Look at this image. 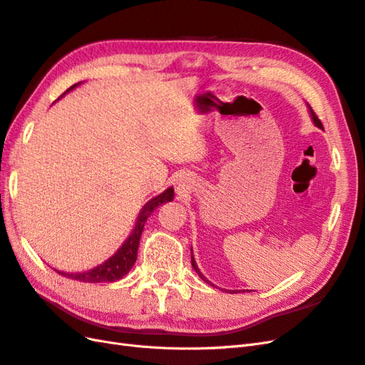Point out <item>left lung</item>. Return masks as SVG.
I'll return each instance as SVG.
<instances>
[{"instance_id": "obj_1", "label": "left lung", "mask_w": 365, "mask_h": 365, "mask_svg": "<svg viewBox=\"0 0 365 365\" xmlns=\"http://www.w3.org/2000/svg\"><path fill=\"white\" fill-rule=\"evenodd\" d=\"M309 111H311V117H312V120H314V123H315V126H318V128H322L323 129V125H322V121H319V118L317 117V114L312 111V108L309 106ZM192 267H193V269L197 272V275H200V277L204 280V282H208L204 275L201 274V271H200V268H197V264H196V262H195V257H193V254H192ZM231 294H235V292H231Z\"/></svg>"}]
</instances>
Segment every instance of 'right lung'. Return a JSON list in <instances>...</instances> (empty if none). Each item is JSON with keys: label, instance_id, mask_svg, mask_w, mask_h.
Masks as SVG:
<instances>
[{"label": "right lung", "instance_id": "1", "mask_svg": "<svg viewBox=\"0 0 365 365\" xmlns=\"http://www.w3.org/2000/svg\"><path fill=\"white\" fill-rule=\"evenodd\" d=\"M79 83H76L71 88H68L67 93ZM173 195H175L173 189L172 187H169V189L163 192L161 195L152 197V200L145 207H143V210L137 217L135 227H134V230H132L129 237L123 242V245L117 250L114 256L105 260L102 264H97L96 268L83 271V272H63V271H58V272L67 279L86 282V283H105V282L109 283V282H117L121 277H125V275L130 271V268L134 267V263L137 260V251H138L141 231H143V228H145L148 217L152 215L153 210H155L158 205L172 201Z\"/></svg>", "mask_w": 365, "mask_h": 365}]
</instances>
